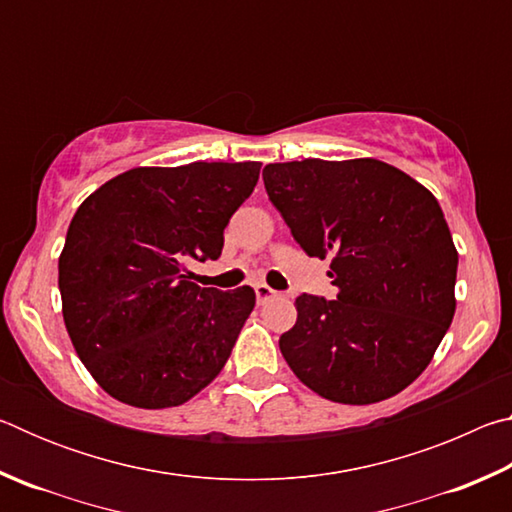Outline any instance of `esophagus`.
<instances>
[{
	"label": "esophagus",
	"mask_w": 512,
	"mask_h": 512,
	"mask_svg": "<svg viewBox=\"0 0 512 512\" xmlns=\"http://www.w3.org/2000/svg\"><path fill=\"white\" fill-rule=\"evenodd\" d=\"M255 296H257L259 305H262V302H266L268 298L277 296V291L268 287V284H264V282H257V284H255Z\"/></svg>",
	"instance_id": "obj_1"
}]
</instances>
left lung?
<instances>
[{"label": "left lung", "instance_id": "1", "mask_svg": "<svg viewBox=\"0 0 512 512\" xmlns=\"http://www.w3.org/2000/svg\"><path fill=\"white\" fill-rule=\"evenodd\" d=\"M262 176L300 248L332 257L336 300L302 293L280 336L293 375L341 404L404 391L456 311L458 253L436 196L375 158L275 162Z\"/></svg>", "mask_w": 512, "mask_h": 512}]
</instances>
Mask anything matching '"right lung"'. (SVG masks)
Instances as JSON below:
<instances>
[{
  "mask_svg": "<svg viewBox=\"0 0 512 512\" xmlns=\"http://www.w3.org/2000/svg\"><path fill=\"white\" fill-rule=\"evenodd\" d=\"M259 167H137L76 210L58 257L63 318L83 366L115 400L180 406L223 370L255 291L198 287L189 264L221 255Z\"/></svg>",
  "mask_w": 512,
  "mask_h": 512,
  "instance_id": "obj_1",
  "label": "right lung"
}]
</instances>
